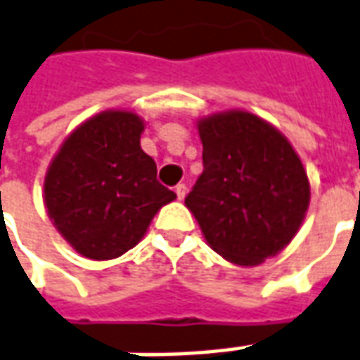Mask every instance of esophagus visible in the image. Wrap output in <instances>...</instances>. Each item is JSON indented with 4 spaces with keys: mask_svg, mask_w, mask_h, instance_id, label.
Segmentation results:
<instances>
[{
    "mask_svg": "<svg viewBox=\"0 0 360 360\" xmlns=\"http://www.w3.org/2000/svg\"><path fill=\"white\" fill-rule=\"evenodd\" d=\"M175 193H177V198H179V200H183V198H185V195H187V185H185V183H179V185L175 187Z\"/></svg>",
    "mask_w": 360,
    "mask_h": 360,
    "instance_id": "obj_1",
    "label": "esophagus"
}]
</instances>
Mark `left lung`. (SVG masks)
Instances as JSON below:
<instances>
[{
    "instance_id": "1",
    "label": "left lung",
    "mask_w": 360,
    "mask_h": 360,
    "mask_svg": "<svg viewBox=\"0 0 360 360\" xmlns=\"http://www.w3.org/2000/svg\"><path fill=\"white\" fill-rule=\"evenodd\" d=\"M205 169L185 198L208 245L255 267L292 241L310 205V181L281 130L248 110L197 120Z\"/></svg>"
}]
</instances>
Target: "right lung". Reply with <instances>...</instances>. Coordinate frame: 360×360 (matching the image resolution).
Segmentation results:
<instances>
[{"label": "right lung", "instance_id": "right-lung-1", "mask_svg": "<svg viewBox=\"0 0 360 360\" xmlns=\"http://www.w3.org/2000/svg\"><path fill=\"white\" fill-rule=\"evenodd\" d=\"M144 120L130 110H103L60 146L44 177V205L62 238L95 261L120 257L144 238L175 193L158 181L140 148Z\"/></svg>", "mask_w": 360, "mask_h": 360}]
</instances>
